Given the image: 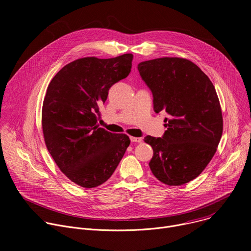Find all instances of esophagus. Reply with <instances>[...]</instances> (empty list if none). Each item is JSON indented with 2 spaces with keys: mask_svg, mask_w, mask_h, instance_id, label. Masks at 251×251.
<instances>
[{
  "mask_svg": "<svg viewBox=\"0 0 251 251\" xmlns=\"http://www.w3.org/2000/svg\"><path fill=\"white\" fill-rule=\"evenodd\" d=\"M130 140L132 141V142H137V143H140V142H142V138H139V137H133V136H131L130 137Z\"/></svg>",
  "mask_w": 251,
  "mask_h": 251,
  "instance_id": "34e87169",
  "label": "esophagus"
}]
</instances>
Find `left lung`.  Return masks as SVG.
Masks as SVG:
<instances>
[{
  "label": "left lung",
  "mask_w": 251,
  "mask_h": 251,
  "mask_svg": "<svg viewBox=\"0 0 251 251\" xmlns=\"http://www.w3.org/2000/svg\"><path fill=\"white\" fill-rule=\"evenodd\" d=\"M138 70L153 93L155 112L169 114L163 138L144 139L154 151L150 169L163 184H187L208 165L223 135L216 88L197 64L182 57L143 61Z\"/></svg>",
  "instance_id": "1"
}]
</instances>
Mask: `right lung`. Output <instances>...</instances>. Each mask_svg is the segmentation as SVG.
<instances>
[{
	"label": "right lung",
	"mask_w": 251,
	"mask_h": 251,
	"mask_svg": "<svg viewBox=\"0 0 251 251\" xmlns=\"http://www.w3.org/2000/svg\"><path fill=\"white\" fill-rule=\"evenodd\" d=\"M132 60V53L78 58L49 84L42 111L45 143L59 170L80 187L105 183L130 145L126 134L100 128L97 119L109 88L129 75Z\"/></svg>",
	"instance_id": "1"
}]
</instances>
